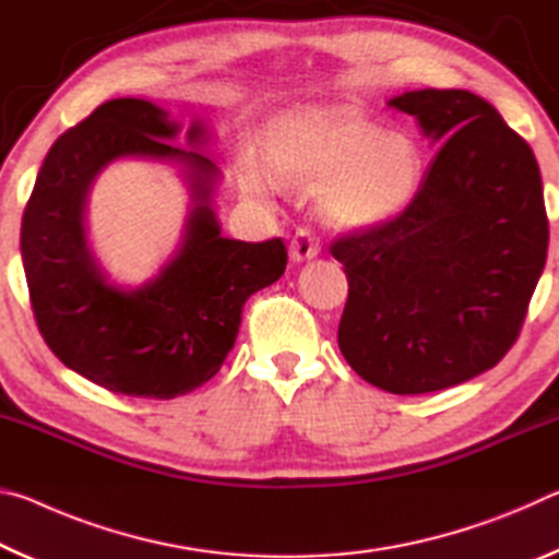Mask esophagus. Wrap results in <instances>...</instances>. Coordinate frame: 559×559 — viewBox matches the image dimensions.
<instances>
[{"mask_svg":"<svg viewBox=\"0 0 559 559\" xmlns=\"http://www.w3.org/2000/svg\"><path fill=\"white\" fill-rule=\"evenodd\" d=\"M318 251H320V239L316 236V231L308 229V226H300L290 239V259L308 261V259H316Z\"/></svg>","mask_w":559,"mask_h":559,"instance_id":"34e87169","label":"esophagus"}]
</instances>
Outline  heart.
Returning <instances> with one entry per match:
<instances>
[{
	"mask_svg": "<svg viewBox=\"0 0 559 559\" xmlns=\"http://www.w3.org/2000/svg\"><path fill=\"white\" fill-rule=\"evenodd\" d=\"M278 173L323 189V210L345 226H370L400 214L421 177V150L404 132H382L365 120L302 116L286 120L271 140ZM243 182L266 187L257 163L243 165Z\"/></svg>",
	"mask_w": 559,
	"mask_h": 559,
	"instance_id": "1",
	"label": "heart"
}]
</instances>
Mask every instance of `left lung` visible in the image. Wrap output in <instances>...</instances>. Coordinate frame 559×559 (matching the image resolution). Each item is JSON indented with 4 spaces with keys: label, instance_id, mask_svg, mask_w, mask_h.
<instances>
[{
    "label": "left lung",
    "instance_id": "left-lung-1",
    "mask_svg": "<svg viewBox=\"0 0 559 559\" xmlns=\"http://www.w3.org/2000/svg\"><path fill=\"white\" fill-rule=\"evenodd\" d=\"M390 106L447 143L404 212L330 243L349 286L337 345L370 384L424 394L513 347L550 229L533 150L488 100L424 88Z\"/></svg>",
    "mask_w": 559,
    "mask_h": 559
}]
</instances>
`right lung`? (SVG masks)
<instances>
[{"label":"right lung","instance_id":"obj_1","mask_svg":"<svg viewBox=\"0 0 559 559\" xmlns=\"http://www.w3.org/2000/svg\"><path fill=\"white\" fill-rule=\"evenodd\" d=\"M179 128L150 100L103 103L51 145L24 210L22 259L39 333L66 367L116 394L175 400L210 382L239 335L243 302L288 263L281 239L222 236L210 202L219 169L200 150L169 145ZM187 140L204 143L200 120ZM118 156L179 162L195 200L178 257L140 289L107 281L82 229L92 179Z\"/></svg>","mask_w":559,"mask_h":559}]
</instances>
